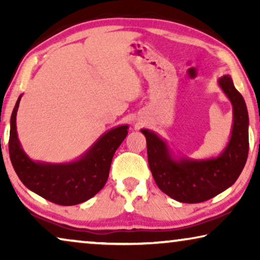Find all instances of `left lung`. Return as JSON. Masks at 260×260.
Here are the masks:
<instances>
[{"label": "left lung", "instance_id": "obj_1", "mask_svg": "<svg viewBox=\"0 0 260 260\" xmlns=\"http://www.w3.org/2000/svg\"><path fill=\"white\" fill-rule=\"evenodd\" d=\"M218 84L233 109V124L226 147L218 156L191 158L177 155L166 140L149 129H141L147 138L148 162L159 189L174 200L199 204L222 193L236 182L248 155V112L243 95L230 74Z\"/></svg>", "mask_w": 260, "mask_h": 260}]
</instances>
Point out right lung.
<instances>
[{
	"mask_svg": "<svg viewBox=\"0 0 260 260\" xmlns=\"http://www.w3.org/2000/svg\"><path fill=\"white\" fill-rule=\"evenodd\" d=\"M22 94L10 117L9 156L17 176L28 189L46 200L73 206L93 198L105 186L112 157L127 135L129 125L105 131L80 157L71 162L34 161L23 150L16 131V115Z\"/></svg>",
	"mask_w": 260,
	"mask_h": 260,
	"instance_id": "obj_1",
	"label": "right lung"
}]
</instances>
